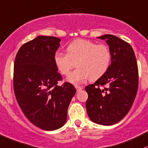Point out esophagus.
<instances>
[{
    "instance_id": "34e87169",
    "label": "esophagus",
    "mask_w": 148,
    "mask_h": 148,
    "mask_svg": "<svg viewBox=\"0 0 148 148\" xmlns=\"http://www.w3.org/2000/svg\"><path fill=\"white\" fill-rule=\"evenodd\" d=\"M75 89L77 90V92L80 91V90H82V87H80V86H78V85H75Z\"/></svg>"
}]
</instances>
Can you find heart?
<instances>
[{"label":"heart","instance_id":"obj_1","mask_svg":"<svg viewBox=\"0 0 148 148\" xmlns=\"http://www.w3.org/2000/svg\"><path fill=\"white\" fill-rule=\"evenodd\" d=\"M67 51L68 53L56 51L53 59L59 72L65 75L69 74L77 62L79 68L67 78V81L73 84L82 83L90 78L97 80L107 72L112 63V52L105 44L76 39L70 43Z\"/></svg>","mask_w":148,"mask_h":148}]
</instances>
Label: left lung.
Returning a JSON list of instances; mask_svg holds the SVG:
<instances>
[{"label": "left lung", "instance_id": "8db88e82", "mask_svg": "<svg viewBox=\"0 0 148 148\" xmlns=\"http://www.w3.org/2000/svg\"><path fill=\"white\" fill-rule=\"evenodd\" d=\"M97 38L109 46L112 63L102 77L85 87L88 94L86 109L94 123L112 125L124 118L133 105L138 87V65L128 43L112 34ZM104 85L108 87H99Z\"/></svg>", "mask_w": 148, "mask_h": 148}]
</instances>
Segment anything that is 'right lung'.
Masks as SVG:
<instances>
[{"label":"right lung","mask_w":148,"mask_h":148,"mask_svg":"<svg viewBox=\"0 0 148 148\" xmlns=\"http://www.w3.org/2000/svg\"><path fill=\"white\" fill-rule=\"evenodd\" d=\"M61 39L38 36L23 44L14 64L13 84L19 106L30 122L45 131L66 123L68 108L76 92L72 84L57 85L62 77L54 63Z\"/></svg>","instance_id":"add662e5"}]
</instances>
